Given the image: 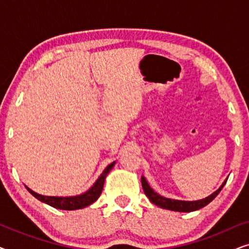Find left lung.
Here are the masks:
<instances>
[{
    "instance_id": "1",
    "label": "left lung",
    "mask_w": 249,
    "mask_h": 249,
    "mask_svg": "<svg viewBox=\"0 0 249 249\" xmlns=\"http://www.w3.org/2000/svg\"><path fill=\"white\" fill-rule=\"evenodd\" d=\"M227 179L224 180L222 185L219 187V189L215 190L213 194H211L210 196L205 197L203 199L198 200H180V199H172V198H166V197H163L154 192L151 188V186L148 185V182L146 181L145 177L142 176V189H144L145 195L148 197L149 200L153 204H155L156 206L161 207V209L170 210V211H176V212H193V211H197L202 207L206 206L207 204L212 202V200L215 198V197L219 195L221 189L223 188V186L226 185Z\"/></svg>"
}]
</instances>
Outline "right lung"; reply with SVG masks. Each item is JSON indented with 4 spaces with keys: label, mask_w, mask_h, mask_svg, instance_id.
Masks as SVG:
<instances>
[{
    "label": "right lung",
    "mask_w": 249,
    "mask_h": 249,
    "mask_svg": "<svg viewBox=\"0 0 249 249\" xmlns=\"http://www.w3.org/2000/svg\"><path fill=\"white\" fill-rule=\"evenodd\" d=\"M115 162H112L111 164H108L107 168L104 169V171L102 172V175L98 177V179L94 182V185L90 187L87 192H85L80 195L76 196H44L40 194H37L26 186V188L28 192L32 194L34 197H36L37 199L40 202L47 204V205L54 207V209L59 210H66V211H73V210H80L84 207L89 206L90 204L96 202L100 197L102 190H103V186L105 182V178L108 175V172L111 171L113 168Z\"/></svg>",
    "instance_id": "obj_1"
}]
</instances>
